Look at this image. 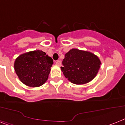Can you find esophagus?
<instances>
[{"label": "esophagus", "mask_w": 125, "mask_h": 125, "mask_svg": "<svg viewBox=\"0 0 125 125\" xmlns=\"http://www.w3.org/2000/svg\"><path fill=\"white\" fill-rule=\"evenodd\" d=\"M56 64L58 66H61V62L60 60L56 61Z\"/></svg>", "instance_id": "esophagus-1"}]
</instances>
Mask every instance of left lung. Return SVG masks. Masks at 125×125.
<instances>
[{"instance_id": "left-lung-1", "label": "left lung", "mask_w": 125, "mask_h": 125, "mask_svg": "<svg viewBox=\"0 0 125 125\" xmlns=\"http://www.w3.org/2000/svg\"><path fill=\"white\" fill-rule=\"evenodd\" d=\"M101 63L99 58L92 52L72 49L65 54L61 70L71 83L83 85L96 77Z\"/></svg>"}]
</instances>
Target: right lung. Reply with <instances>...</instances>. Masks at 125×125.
Listing matches in <instances>:
<instances>
[{"mask_svg": "<svg viewBox=\"0 0 125 125\" xmlns=\"http://www.w3.org/2000/svg\"><path fill=\"white\" fill-rule=\"evenodd\" d=\"M53 60L42 51L20 54L15 60L14 69L20 80L26 85L38 87L45 83Z\"/></svg>", "mask_w": 125, "mask_h": 125, "instance_id": "1", "label": "right lung"}]
</instances>
